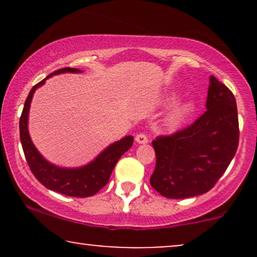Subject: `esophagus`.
<instances>
[{"instance_id": "34e87169", "label": "esophagus", "mask_w": 257, "mask_h": 257, "mask_svg": "<svg viewBox=\"0 0 257 257\" xmlns=\"http://www.w3.org/2000/svg\"><path fill=\"white\" fill-rule=\"evenodd\" d=\"M136 142L139 143V144H146L149 142V138H147V136L145 133H139V135L136 136Z\"/></svg>"}]
</instances>
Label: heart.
<instances>
[{
	"label": "heart",
	"mask_w": 257,
	"mask_h": 257,
	"mask_svg": "<svg viewBox=\"0 0 257 257\" xmlns=\"http://www.w3.org/2000/svg\"><path fill=\"white\" fill-rule=\"evenodd\" d=\"M175 97H170L168 101H173ZM194 111V103L193 101H185L175 106L173 110L171 111V113L167 117V125L172 128L179 127L189 115L192 114V112Z\"/></svg>",
	"instance_id": "heart-1"
}]
</instances>
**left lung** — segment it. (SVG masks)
Wrapping results in <instances>:
<instances>
[{
    "mask_svg": "<svg viewBox=\"0 0 257 257\" xmlns=\"http://www.w3.org/2000/svg\"><path fill=\"white\" fill-rule=\"evenodd\" d=\"M209 82L205 113L187 127L152 142L157 160L150 182L165 198H192L210 191L236 153V100L215 77Z\"/></svg>",
    "mask_w": 257,
    "mask_h": 257,
    "instance_id": "8db88e82",
    "label": "left lung"
}]
</instances>
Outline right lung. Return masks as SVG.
<instances>
[{
	"label": "right lung",
	"instance_id": "obj_1",
	"mask_svg": "<svg viewBox=\"0 0 257 257\" xmlns=\"http://www.w3.org/2000/svg\"><path fill=\"white\" fill-rule=\"evenodd\" d=\"M64 72L77 73L82 71L73 68H63L56 70L54 73H50L45 79L52 75ZM45 79L41 80L30 90L20 118V139L27 163L37 180L48 189L64 195L76 196V198L92 196L107 184L119 158L133 145V137L127 136L119 142L112 144L86 166L79 168H61L48 163L38 153L28 132V115H29L31 99H33L35 90L43 85Z\"/></svg>",
	"mask_w": 257,
	"mask_h": 257
}]
</instances>
